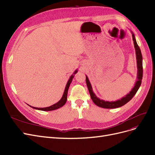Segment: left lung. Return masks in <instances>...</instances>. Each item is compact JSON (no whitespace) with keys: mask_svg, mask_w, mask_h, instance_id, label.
I'll return each instance as SVG.
<instances>
[{"mask_svg":"<svg viewBox=\"0 0 155 155\" xmlns=\"http://www.w3.org/2000/svg\"><path fill=\"white\" fill-rule=\"evenodd\" d=\"M132 33V37L133 41L134 43V49H135L136 52V58H137V81L135 84L134 85V87L131 89V90L126 95H125L120 99H118L115 101H104V100L99 98L97 97L94 93L93 91V87L91 86V84L89 82V80L87 75H86V84L88 88V90L90 94L91 98L92 99L93 102L94 104H96L97 106L101 107L102 108H106V109H113V108H117L123 106L124 105L127 104L129 101H131L132 98L136 94L138 89L140 86L142 80L143 76V67H142V53L140 49L139 46H138L135 36H134V33L131 31Z\"/></svg>","mask_w":155,"mask_h":155,"instance_id":"obj_1","label":"left lung"}]
</instances>
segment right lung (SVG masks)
<instances>
[{
  "label": "right lung",
  "mask_w": 155,
  "mask_h": 155,
  "mask_svg": "<svg viewBox=\"0 0 155 155\" xmlns=\"http://www.w3.org/2000/svg\"><path fill=\"white\" fill-rule=\"evenodd\" d=\"M78 72V70L77 69H76L75 71H74L73 72V73L71 74V75L70 76V77H69L68 81L66 84V87H65V89H64V93H63V95L61 98V99L60 100V101L55 103L54 104L52 105V106H49V107H33V106H30L31 107L35 109H37V110H41V111H53V110H55V109H57L58 108H61V107H62L64 105H65V104L66 103V101H67V95H68V89H69V86H70V84L72 82V80L73 78H74V74H75L77 73Z\"/></svg>",
  "instance_id": "obj_1"
}]
</instances>
